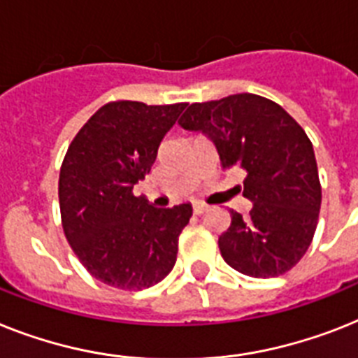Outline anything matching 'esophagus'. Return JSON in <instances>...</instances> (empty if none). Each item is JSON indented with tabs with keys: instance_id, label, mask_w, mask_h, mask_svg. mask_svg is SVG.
<instances>
[{
	"instance_id": "obj_1",
	"label": "esophagus",
	"mask_w": 358,
	"mask_h": 358,
	"mask_svg": "<svg viewBox=\"0 0 358 358\" xmlns=\"http://www.w3.org/2000/svg\"><path fill=\"white\" fill-rule=\"evenodd\" d=\"M208 210V206L203 205V203H194V214L201 215V214H205V212Z\"/></svg>"
}]
</instances>
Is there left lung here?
<instances>
[{
    "label": "left lung",
    "instance_id": "8db88e82",
    "mask_svg": "<svg viewBox=\"0 0 358 358\" xmlns=\"http://www.w3.org/2000/svg\"><path fill=\"white\" fill-rule=\"evenodd\" d=\"M179 126L214 143L223 170L243 168V217L230 210L221 256L238 273L274 278L291 271L313 241L322 188L313 144L302 126L273 100L239 93L188 106Z\"/></svg>",
    "mask_w": 358,
    "mask_h": 358
}]
</instances>
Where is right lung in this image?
<instances>
[{"label": "right lung", "mask_w": 358, "mask_h": 358, "mask_svg": "<svg viewBox=\"0 0 358 358\" xmlns=\"http://www.w3.org/2000/svg\"><path fill=\"white\" fill-rule=\"evenodd\" d=\"M185 108L109 102L67 148L58 181L62 227L80 264L111 287H152L176 265L192 205L157 208L133 196V186L150 173Z\"/></svg>", "instance_id": "right-lung-1"}]
</instances>
